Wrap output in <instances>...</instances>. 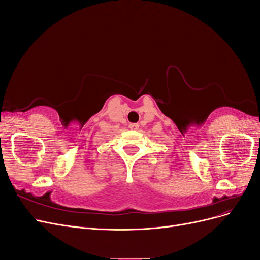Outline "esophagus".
<instances>
[{
  "label": "esophagus",
  "instance_id": "1",
  "mask_svg": "<svg viewBox=\"0 0 260 260\" xmlns=\"http://www.w3.org/2000/svg\"><path fill=\"white\" fill-rule=\"evenodd\" d=\"M129 128H130V130L137 131V130L139 129V124H138V123H130V124H129Z\"/></svg>",
  "mask_w": 260,
  "mask_h": 260
}]
</instances>
